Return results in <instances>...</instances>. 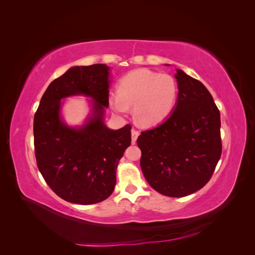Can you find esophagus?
<instances>
[{"mask_svg":"<svg viewBox=\"0 0 255 255\" xmlns=\"http://www.w3.org/2000/svg\"><path fill=\"white\" fill-rule=\"evenodd\" d=\"M139 136V132L136 128H132V143L134 144L137 140V137Z\"/></svg>","mask_w":255,"mask_h":255,"instance_id":"34e87169","label":"esophagus"}]
</instances>
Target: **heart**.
Segmentation results:
<instances>
[{
	"instance_id": "b5f03b06",
	"label": "heart",
	"mask_w": 255,
	"mask_h": 255,
	"mask_svg": "<svg viewBox=\"0 0 255 255\" xmlns=\"http://www.w3.org/2000/svg\"><path fill=\"white\" fill-rule=\"evenodd\" d=\"M176 83L168 74L138 69L123 76L117 85V96L110 98L112 109L126 114L134 105L136 120L143 126L164 121L174 109Z\"/></svg>"
}]
</instances>
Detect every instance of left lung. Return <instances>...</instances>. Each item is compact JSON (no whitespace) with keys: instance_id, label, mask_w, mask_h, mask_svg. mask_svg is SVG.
Wrapping results in <instances>:
<instances>
[{"instance_id":"1","label":"left lung","mask_w":255,"mask_h":255,"mask_svg":"<svg viewBox=\"0 0 255 255\" xmlns=\"http://www.w3.org/2000/svg\"><path fill=\"white\" fill-rule=\"evenodd\" d=\"M176 106L166 121L137 139L140 167L159 194L182 198L211 180L221 156L220 112L204 85L176 70Z\"/></svg>"}]
</instances>
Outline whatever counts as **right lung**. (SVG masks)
<instances>
[{"mask_svg": "<svg viewBox=\"0 0 255 255\" xmlns=\"http://www.w3.org/2000/svg\"><path fill=\"white\" fill-rule=\"evenodd\" d=\"M109 67H73L54 80L43 94L34 117V146L38 169L55 194L67 202L95 204L114 191L116 170L130 144V127L107 128ZM85 94L95 100L94 116L84 127L71 129L59 117L60 100Z\"/></svg>", "mask_w": 255, "mask_h": 255, "instance_id": "add662e5", "label": "right lung"}]
</instances>
